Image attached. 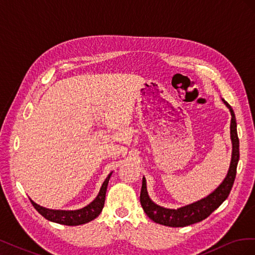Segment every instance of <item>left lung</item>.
<instances>
[{
  "instance_id": "obj_1",
  "label": "left lung",
  "mask_w": 255,
  "mask_h": 255,
  "mask_svg": "<svg viewBox=\"0 0 255 255\" xmlns=\"http://www.w3.org/2000/svg\"><path fill=\"white\" fill-rule=\"evenodd\" d=\"M222 101L228 106L231 115H232V119H231V140H232L233 144L232 160H231V166L225 181L210 196L200 200V201L177 208V210H169V208L158 206L151 201V199L148 196V191H146L145 179L143 177L140 191V204L146 216L154 222L172 228L194 225V223L207 218L229 197L236 176V169L239 159V139L236 129L235 114L228 102H226L225 100H222Z\"/></svg>"
}]
</instances>
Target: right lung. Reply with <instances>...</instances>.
<instances>
[{"mask_svg": "<svg viewBox=\"0 0 255 255\" xmlns=\"http://www.w3.org/2000/svg\"><path fill=\"white\" fill-rule=\"evenodd\" d=\"M111 175L112 173H110L109 176L105 179L101 189H100L99 195L97 196V198L94 200V201H92L90 204H88L87 206L81 208V210L54 211V210H49V208H44L40 205H38L34 201H32V200H30V202H32L33 206L35 207V210L38 213L42 215L45 219H48L50 221L60 223V225H65V226L84 225V223H87L97 218L100 215V213L102 212V208L105 202L107 185H109Z\"/></svg>", "mask_w": 255, "mask_h": 255, "instance_id": "1", "label": "right lung"}]
</instances>
